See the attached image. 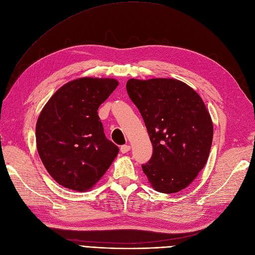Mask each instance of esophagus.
Segmentation results:
<instances>
[{"label":"esophagus","instance_id":"obj_1","mask_svg":"<svg viewBox=\"0 0 255 255\" xmlns=\"http://www.w3.org/2000/svg\"><path fill=\"white\" fill-rule=\"evenodd\" d=\"M130 149H131V147L129 145H123V146H121V152L127 153Z\"/></svg>","mask_w":255,"mask_h":255}]
</instances>
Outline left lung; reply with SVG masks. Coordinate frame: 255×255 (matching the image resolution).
<instances>
[{
  "mask_svg": "<svg viewBox=\"0 0 255 255\" xmlns=\"http://www.w3.org/2000/svg\"><path fill=\"white\" fill-rule=\"evenodd\" d=\"M126 88L143 117L153 153L142 165L149 183L162 193L189 186L208 159L213 124L201 97L173 79H130Z\"/></svg>",
  "mask_w": 255,
  "mask_h": 255,
  "instance_id": "8db88e82",
  "label": "left lung"
}]
</instances>
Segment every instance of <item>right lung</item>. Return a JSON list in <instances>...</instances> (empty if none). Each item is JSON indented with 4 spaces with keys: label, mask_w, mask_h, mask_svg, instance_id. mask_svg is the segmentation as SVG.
<instances>
[{
    "label": "right lung",
    "mask_w": 255,
    "mask_h": 255,
    "mask_svg": "<svg viewBox=\"0 0 255 255\" xmlns=\"http://www.w3.org/2000/svg\"><path fill=\"white\" fill-rule=\"evenodd\" d=\"M118 85L115 79L73 80L53 94L37 119V152L65 188L91 189L117 157L119 147L105 136L98 109Z\"/></svg>",
    "instance_id": "1"
}]
</instances>
